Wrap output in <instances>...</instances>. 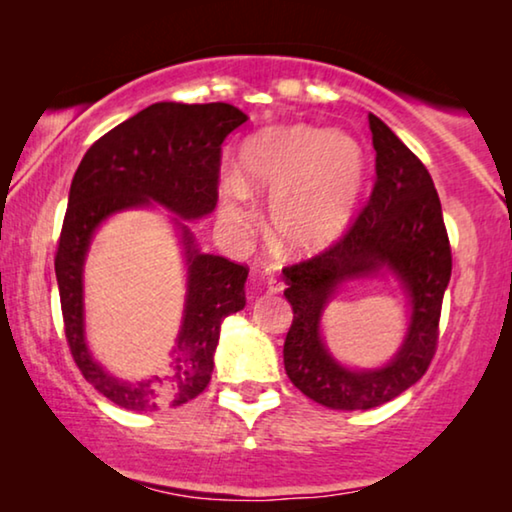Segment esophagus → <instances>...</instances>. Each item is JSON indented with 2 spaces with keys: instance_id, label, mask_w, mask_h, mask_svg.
<instances>
[{
  "instance_id": "34e87169",
  "label": "esophagus",
  "mask_w": 512,
  "mask_h": 512,
  "mask_svg": "<svg viewBox=\"0 0 512 512\" xmlns=\"http://www.w3.org/2000/svg\"><path fill=\"white\" fill-rule=\"evenodd\" d=\"M263 286H265V291L268 293H279V291H284V284L279 282V279L272 275L270 270H265L263 272Z\"/></svg>"
}]
</instances>
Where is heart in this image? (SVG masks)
<instances>
[{"label":"heart","instance_id":"1","mask_svg":"<svg viewBox=\"0 0 512 512\" xmlns=\"http://www.w3.org/2000/svg\"><path fill=\"white\" fill-rule=\"evenodd\" d=\"M240 177L219 188L221 219L233 228L254 221V195L270 198V228L284 249L314 256L352 228L366 184L361 144L342 130L284 125L249 137Z\"/></svg>","mask_w":512,"mask_h":512}]
</instances>
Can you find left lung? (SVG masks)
<instances>
[{"label":"left lung","instance_id":"left-lung-1","mask_svg":"<svg viewBox=\"0 0 512 512\" xmlns=\"http://www.w3.org/2000/svg\"><path fill=\"white\" fill-rule=\"evenodd\" d=\"M375 146V186L349 233L310 261L284 270L293 324L284 368L293 387L333 410H370L389 403L426 373L436 354L452 251L433 179L384 121L368 114ZM394 276L409 296L411 321L399 352L382 367L340 362L325 345L323 312L347 283Z\"/></svg>","mask_w":512,"mask_h":512}]
</instances>
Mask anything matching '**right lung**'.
<instances>
[{
	"label": "right lung",
	"mask_w": 512,
	"mask_h": 512,
	"mask_svg": "<svg viewBox=\"0 0 512 512\" xmlns=\"http://www.w3.org/2000/svg\"><path fill=\"white\" fill-rule=\"evenodd\" d=\"M244 121L247 114L226 102H156L97 139L74 174L55 254L62 319L76 366L118 408L156 412L200 396L212 380L223 319L247 305L249 270L223 256L202 254L186 223L214 212L221 144ZM156 204L173 212L171 220L185 247V317L157 370L142 381H121L104 371L87 347L82 265L104 220Z\"/></svg>",
	"instance_id": "1"
}]
</instances>
